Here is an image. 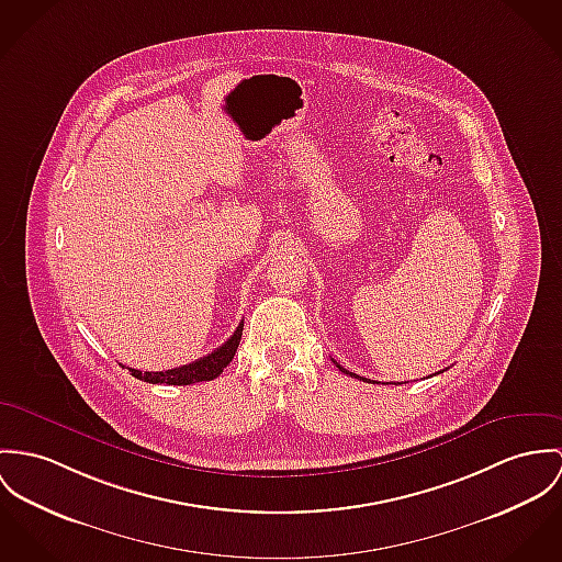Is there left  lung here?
Returning a JSON list of instances; mask_svg holds the SVG:
<instances>
[{
	"label": "left lung",
	"instance_id": "1",
	"mask_svg": "<svg viewBox=\"0 0 562 562\" xmlns=\"http://www.w3.org/2000/svg\"><path fill=\"white\" fill-rule=\"evenodd\" d=\"M333 362H335V364H337V360H333ZM337 367H339V369H341V371H344V373H348V375H352V378H360V375H357V373H352V371H348V369H344V367H341V364H337ZM360 380H362V382H371V380H367V378H360ZM397 384H400V382H397Z\"/></svg>",
	"mask_w": 562,
	"mask_h": 562
}]
</instances>
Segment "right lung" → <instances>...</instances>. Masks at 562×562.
Here are the masks:
<instances>
[{
  "instance_id": "add662e5",
  "label": "right lung",
  "mask_w": 562,
  "mask_h": 562,
  "mask_svg": "<svg viewBox=\"0 0 562 562\" xmlns=\"http://www.w3.org/2000/svg\"><path fill=\"white\" fill-rule=\"evenodd\" d=\"M243 326H245V322L238 324L234 335L223 346H218L207 357L198 358V360H193L189 364H182V367H176V369H167V371H146V373L139 371V369H128V371L137 380H144V382H150V384L184 386V384L214 380V378H218L223 373V369L232 362V358L236 355V350L240 346V337H243Z\"/></svg>"
}]
</instances>
